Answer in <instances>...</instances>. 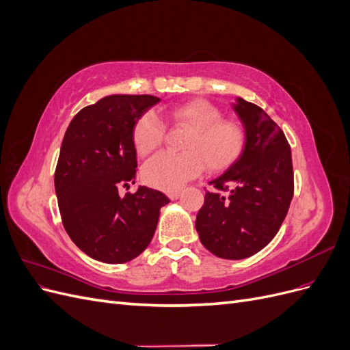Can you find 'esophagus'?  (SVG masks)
<instances>
[{"label": "esophagus", "instance_id": "1", "mask_svg": "<svg viewBox=\"0 0 350 350\" xmlns=\"http://www.w3.org/2000/svg\"><path fill=\"white\" fill-rule=\"evenodd\" d=\"M179 196H181V193H179V191H171V193L167 194V197L171 198V200H178Z\"/></svg>", "mask_w": 350, "mask_h": 350}]
</instances>
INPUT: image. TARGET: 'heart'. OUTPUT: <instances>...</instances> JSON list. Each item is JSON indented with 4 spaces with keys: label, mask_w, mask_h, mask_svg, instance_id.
Here are the masks:
<instances>
[{
    "label": "heart",
    "mask_w": 350,
    "mask_h": 350,
    "mask_svg": "<svg viewBox=\"0 0 350 350\" xmlns=\"http://www.w3.org/2000/svg\"><path fill=\"white\" fill-rule=\"evenodd\" d=\"M165 116L178 125H185L191 134L184 144L185 153H161L143 167L146 184L163 191H176L188 179L207 171L219 172L234 165L245 146L241 126L221 120V112L203 99L189 100L165 109ZM165 124L156 112L147 111L135 121L133 142L137 153L147 156L162 144Z\"/></svg>",
    "instance_id": "1"
}]
</instances>
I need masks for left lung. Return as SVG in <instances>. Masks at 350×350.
Returning <instances> with one entry per match:
<instances>
[{
	"label": "left lung",
	"instance_id": "8db88e82",
	"mask_svg": "<svg viewBox=\"0 0 350 350\" xmlns=\"http://www.w3.org/2000/svg\"><path fill=\"white\" fill-rule=\"evenodd\" d=\"M245 130L238 161L210 184L196 219L203 245L225 260H242L276 237L293 197L291 146L280 126L257 105L237 98Z\"/></svg>",
	"mask_w": 350,
	"mask_h": 350
}]
</instances>
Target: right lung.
Here are the masks:
<instances>
[{
	"label": "right lung",
	"mask_w": 350,
	"mask_h": 350,
	"mask_svg": "<svg viewBox=\"0 0 350 350\" xmlns=\"http://www.w3.org/2000/svg\"><path fill=\"white\" fill-rule=\"evenodd\" d=\"M150 94H111L83 108L62 139L55 169L58 207L68 237L89 257L126 262L149 245L169 198L135 183V121L156 105Z\"/></svg>",
	"instance_id": "right-lung-1"
}]
</instances>
